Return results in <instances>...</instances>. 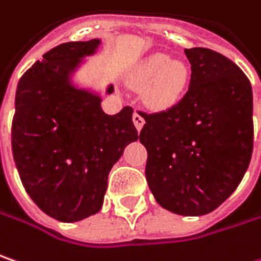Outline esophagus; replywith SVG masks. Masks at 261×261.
<instances>
[{
	"mask_svg": "<svg viewBox=\"0 0 261 261\" xmlns=\"http://www.w3.org/2000/svg\"><path fill=\"white\" fill-rule=\"evenodd\" d=\"M132 120H134V124H135V127H137V130L139 132L141 129H142V126L145 123V120H144V117L138 113L137 110L134 111V116H132Z\"/></svg>",
	"mask_w": 261,
	"mask_h": 261,
	"instance_id": "obj_1",
	"label": "esophagus"
}]
</instances>
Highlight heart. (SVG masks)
I'll return each instance as SVG.
<instances>
[{"label":"heart","mask_w":261,"mask_h":261,"mask_svg":"<svg viewBox=\"0 0 261 261\" xmlns=\"http://www.w3.org/2000/svg\"><path fill=\"white\" fill-rule=\"evenodd\" d=\"M189 70L180 60H170L167 54L157 53L138 66L134 82L148 85L147 101L155 109H169L180 99L188 85Z\"/></svg>","instance_id":"1"}]
</instances>
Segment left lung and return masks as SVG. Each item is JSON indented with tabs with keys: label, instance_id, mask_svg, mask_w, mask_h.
Masks as SVG:
<instances>
[{
	"label": "left lung",
	"instance_id": "1",
	"mask_svg": "<svg viewBox=\"0 0 261 261\" xmlns=\"http://www.w3.org/2000/svg\"><path fill=\"white\" fill-rule=\"evenodd\" d=\"M191 81L170 109L147 114L139 141L145 176L163 208L182 216L216 210L238 188L253 152V89L228 57L189 48Z\"/></svg>",
	"mask_w": 261,
	"mask_h": 261
}]
</instances>
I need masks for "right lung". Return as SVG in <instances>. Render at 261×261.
<instances>
[{
    "instance_id": "1",
    "label": "right lung",
    "mask_w": 261,
    "mask_h": 261,
    "mask_svg": "<svg viewBox=\"0 0 261 261\" xmlns=\"http://www.w3.org/2000/svg\"><path fill=\"white\" fill-rule=\"evenodd\" d=\"M99 44L91 39L49 49L20 77L16 91V167L33 202L60 222L101 210L113 164L138 139L130 107L109 116L98 94L73 85L72 74ZM113 91L109 85L107 94Z\"/></svg>"
}]
</instances>
